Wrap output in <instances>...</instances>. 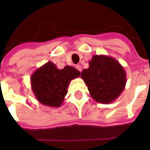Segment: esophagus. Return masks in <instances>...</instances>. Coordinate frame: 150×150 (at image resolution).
Returning <instances> with one entry per match:
<instances>
[{
    "mask_svg": "<svg viewBox=\"0 0 150 150\" xmlns=\"http://www.w3.org/2000/svg\"><path fill=\"white\" fill-rule=\"evenodd\" d=\"M75 68H76L78 71H82V67H81L79 64H77V65L75 66Z\"/></svg>",
    "mask_w": 150,
    "mask_h": 150,
    "instance_id": "obj_1",
    "label": "esophagus"
}]
</instances>
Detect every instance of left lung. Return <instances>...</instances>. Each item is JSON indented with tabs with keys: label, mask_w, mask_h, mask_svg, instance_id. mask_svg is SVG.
Instances as JSON below:
<instances>
[{
	"label": "left lung",
	"mask_w": 150,
	"mask_h": 150,
	"mask_svg": "<svg viewBox=\"0 0 150 150\" xmlns=\"http://www.w3.org/2000/svg\"><path fill=\"white\" fill-rule=\"evenodd\" d=\"M89 67L81 77L88 86L92 98L102 103H110L118 97L126 84V74L117 60L104 55H94Z\"/></svg>",
	"instance_id": "8db88e82"
}]
</instances>
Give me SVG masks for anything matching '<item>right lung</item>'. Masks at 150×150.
Instances as JSON below:
<instances>
[{"instance_id": "add662e5", "label": "right lung", "mask_w": 150, "mask_h": 150, "mask_svg": "<svg viewBox=\"0 0 150 150\" xmlns=\"http://www.w3.org/2000/svg\"><path fill=\"white\" fill-rule=\"evenodd\" d=\"M79 75V71L73 67L65 66L63 69H58L54 63L49 61L31 76L32 89L42 104L58 107L67 94L71 80Z\"/></svg>"}]
</instances>
